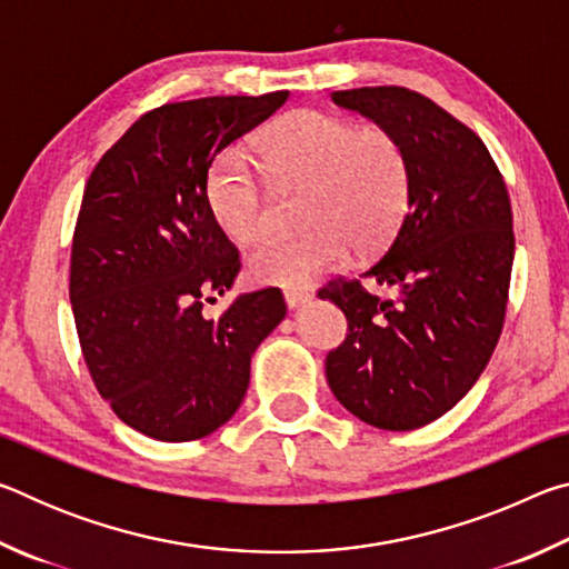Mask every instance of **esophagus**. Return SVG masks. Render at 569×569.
Masks as SVG:
<instances>
[{"instance_id": "esophagus-1", "label": "esophagus", "mask_w": 569, "mask_h": 569, "mask_svg": "<svg viewBox=\"0 0 569 569\" xmlns=\"http://www.w3.org/2000/svg\"><path fill=\"white\" fill-rule=\"evenodd\" d=\"M283 298H286V306L288 308H298V306H303V303H308L311 301V293L308 291H303V288H288V291L283 293Z\"/></svg>"}]
</instances>
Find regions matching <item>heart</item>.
<instances>
[{
    "label": "heart",
    "instance_id": "heart-1",
    "mask_svg": "<svg viewBox=\"0 0 569 569\" xmlns=\"http://www.w3.org/2000/svg\"><path fill=\"white\" fill-rule=\"evenodd\" d=\"M256 152L278 180L306 186L301 220L308 226L248 256L256 281L306 286L341 266L351 246L371 253L399 228L409 203V162L391 132L298 110L266 130ZM206 198L218 228L236 243H253L271 228V200L238 150L210 166Z\"/></svg>",
    "mask_w": 569,
    "mask_h": 569
}]
</instances>
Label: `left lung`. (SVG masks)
Wrapping results in <instances>:
<instances>
[{"instance_id":"left-lung-1","label":"left lung","mask_w":569,"mask_h":569,"mask_svg":"<svg viewBox=\"0 0 569 569\" xmlns=\"http://www.w3.org/2000/svg\"><path fill=\"white\" fill-rule=\"evenodd\" d=\"M391 132L409 162L397 236L363 276L397 286L381 301L359 281L321 288L349 333L326 356L333 397L377 429L409 431L475 387L499 341L515 261L512 206L492 156L437 102L407 88L331 92Z\"/></svg>"}]
</instances>
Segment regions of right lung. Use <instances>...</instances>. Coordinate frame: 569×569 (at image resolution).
<instances>
[{"mask_svg":"<svg viewBox=\"0 0 569 569\" xmlns=\"http://www.w3.org/2000/svg\"><path fill=\"white\" fill-rule=\"evenodd\" d=\"M288 92L162 104L94 166L72 238L70 301L82 356L112 411L158 441L213 435L250 381V356L286 316L278 288L230 291L236 246L210 216L206 178L220 150L281 108Z\"/></svg>","mask_w":569,"mask_h":569,"instance_id":"right-lung-1","label":"right lung"}]
</instances>
